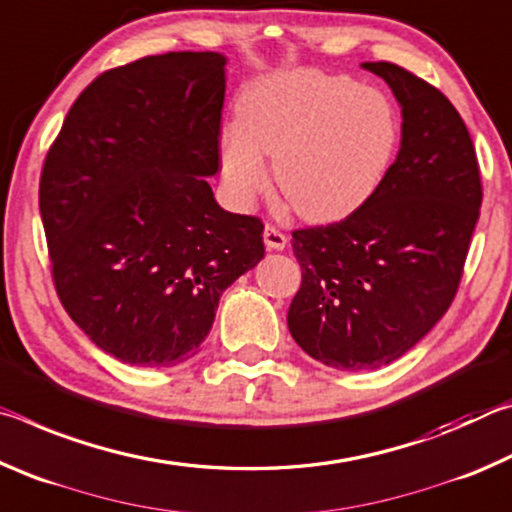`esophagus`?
Masks as SVG:
<instances>
[{"mask_svg":"<svg viewBox=\"0 0 512 512\" xmlns=\"http://www.w3.org/2000/svg\"><path fill=\"white\" fill-rule=\"evenodd\" d=\"M264 244H266L268 250H284V246H287V237H284L282 232L275 228V225H266V228H264Z\"/></svg>","mask_w":512,"mask_h":512,"instance_id":"esophagus-1","label":"esophagus"}]
</instances>
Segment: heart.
<instances>
[{
	"mask_svg": "<svg viewBox=\"0 0 512 512\" xmlns=\"http://www.w3.org/2000/svg\"><path fill=\"white\" fill-rule=\"evenodd\" d=\"M239 126L221 135L223 185L248 205L275 183L302 219L341 221L366 205L400 149V117L386 94L343 76L282 72L248 85Z\"/></svg>",
	"mask_w": 512,
	"mask_h": 512,
	"instance_id": "1",
	"label": "heart"
}]
</instances>
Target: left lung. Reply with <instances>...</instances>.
I'll return each instance as SVG.
<instances>
[{"label": "left lung", "instance_id": "left-lung-1", "mask_svg": "<svg viewBox=\"0 0 512 512\" xmlns=\"http://www.w3.org/2000/svg\"><path fill=\"white\" fill-rule=\"evenodd\" d=\"M361 67L400 103V153L357 212L293 232L302 284L287 316L311 359L352 372L400 359L445 316L483 198L470 133L445 94L393 63Z\"/></svg>", "mask_w": 512, "mask_h": 512}]
</instances>
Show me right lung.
I'll list each match as a JSON object with an SVG mask.
<instances>
[{"label":"right lung","mask_w":512,"mask_h":512,"mask_svg":"<svg viewBox=\"0 0 512 512\" xmlns=\"http://www.w3.org/2000/svg\"><path fill=\"white\" fill-rule=\"evenodd\" d=\"M225 63L146 56L97 76L69 108L40 176L58 298L121 363L178 366L201 350L221 293L264 257V225L225 212Z\"/></svg>","instance_id":"add662e5"}]
</instances>
